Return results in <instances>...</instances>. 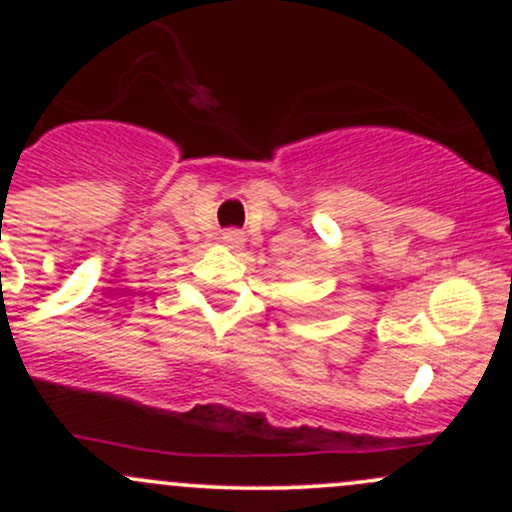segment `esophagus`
<instances>
[{
    "mask_svg": "<svg viewBox=\"0 0 512 512\" xmlns=\"http://www.w3.org/2000/svg\"><path fill=\"white\" fill-rule=\"evenodd\" d=\"M223 243L231 245V248H240L245 243V233L240 228H228V231H223Z\"/></svg>",
    "mask_w": 512,
    "mask_h": 512,
    "instance_id": "1",
    "label": "esophagus"
}]
</instances>
